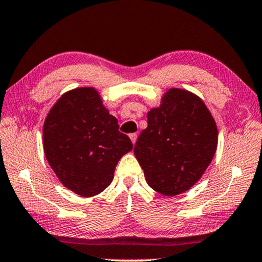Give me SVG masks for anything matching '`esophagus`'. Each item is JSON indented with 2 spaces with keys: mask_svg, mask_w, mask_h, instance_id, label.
I'll return each instance as SVG.
<instances>
[{
  "mask_svg": "<svg viewBox=\"0 0 262 262\" xmlns=\"http://www.w3.org/2000/svg\"><path fill=\"white\" fill-rule=\"evenodd\" d=\"M130 139H131L132 144H135L136 140H137V134H131L130 135Z\"/></svg>",
  "mask_w": 262,
  "mask_h": 262,
  "instance_id": "obj_1",
  "label": "esophagus"
}]
</instances>
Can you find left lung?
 I'll return each instance as SVG.
<instances>
[{
  "label": "left lung",
  "mask_w": 262,
  "mask_h": 262,
  "mask_svg": "<svg viewBox=\"0 0 262 262\" xmlns=\"http://www.w3.org/2000/svg\"><path fill=\"white\" fill-rule=\"evenodd\" d=\"M147 127L140 132L135 156L147 184L165 196L194 185L209 166L217 147V126L196 94L170 89L159 107L147 112Z\"/></svg>",
  "instance_id": "8db88e82"
}]
</instances>
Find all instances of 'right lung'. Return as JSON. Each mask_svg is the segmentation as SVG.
Returning <instances> with one entry per match:
<instances>
[{
    "label": "right lung",
    "instance_id": "add662e5",
    "mask_svg": "<svg viewBox=\"0 0 262 262\" xmlns=\"http://www.w3.org/2000/svg\"><path fill=\"white\" fill-rule=\"evenodd\" d=\"M93 87L60 97L43 124V151L59 181L75 194L91 197L111 184L117 163L132 150Z\"/></svg>",
    "mask_w": 262,
    "mask_h": 262
}]
</instances>
